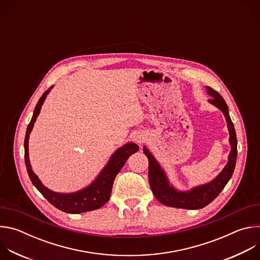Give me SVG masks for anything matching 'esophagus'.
Here are the masks:
<instances>
[{
    "label": "esophagus",
    "mask_w": 260,
    "mask_h": 260,
    "mask_svg": "<svg viewBox=\"0 0 260 260\" xmlns=\"http://www.w3.org/2000/svg\"><path fill=\"white\" fill-rule=\"evenodd\" d=\"M145 141H146V137H145L144 134L139 133V134H137V135L135 136V142H136L138 145L141 146Z\"/></svg>",
    "instance_id": "esophagus-1"
}]
</instances>
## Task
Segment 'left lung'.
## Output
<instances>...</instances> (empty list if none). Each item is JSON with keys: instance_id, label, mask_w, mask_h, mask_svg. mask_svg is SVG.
<instances>
[{"instance_id": "8db88e82", "label": "left lung", "mask_w": 260, "mask_h": 260, "mask_svg": "<svg viewBox=\"0 0 260 260\" xmlns=\"http://www.w3.org/2000/svg\"><path fill=\"white\" fill-rule=\"evenodd\" d=\"M207 91L212 96V99H210L209 102L223 112L228 122V127L230 131V143L232 146V150L229 156V162L223 169V171L210 183L202 185V186L194 187L189 191H178L172 186V185H170L164 170L160 168V166L155 160L153 155L148 151L146 147H144L143 151L145 155L148 157V160H149L148 177H149V184L151 190L156 200L166 206L189 210H197L206 207L211 202H213L219 196V193L223 190L235 171L238 155L237 136L234 123L229 113V107L223 98H222L216 90L207 86Z\"/></svg>"}]
</instances>
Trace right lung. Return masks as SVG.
<instances>
[{"label":"right lung","mask_w":260,"mask_h":260,"mask_svg":"<svg viewBox=\"0 0 260 260\" xmlns=\"http://www.w3.org/2000/svg\"><path fill=\"white\" fill-rule=\"evenodd\" d=\"M51 88L52 86L42 94L38 103H37L31 120L26 128L24 139V160L29 179L31 183L35 185V187L42 193V196L51 205H53L55 208L62 212L70 214H78L100 209L109 201L111 197V191H112V186L115 177L120 172L127 158L139 150V146L135 143H127L121 148H119V149L116 150V152L112 155V157L110 158L108 165L104 168V170L101 172L98 178L86 188L77 192L67 194L57 193L49 190L41 183L39 178L37 177V175L31 170L28 159V137L32 129L34 123L40 113L44 100L48 92L51 90Z\"/></svg>","instance_id":"1"}]
</instances>
